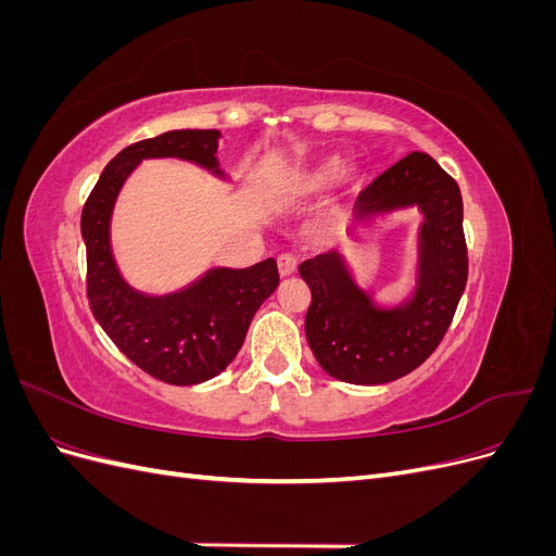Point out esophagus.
I'll return each mask as SVG.
<instances>
[{"instance_id": "obj_1", "label": "esophagus", "mask_w": 556, "mask_h": 556, "mask_svg": "<svg viewBox=\"0 0 556 556\" xmlns=\"http://www.w3.org/2000/svg\"><path fill=\"white\" fill-rule=\"evenodd\" d=\"M296 266H299V260L294 255H290V252H285V255L278 257V271L282 278L292 276L296 271Z\"/></svg>"}]
</instances>
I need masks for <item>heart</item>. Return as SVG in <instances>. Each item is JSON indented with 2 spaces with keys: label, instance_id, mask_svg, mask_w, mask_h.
Returning <instances> with one entry per match:
<instances>
[{
  "label": "heart",
  "instance_id": "1",
  "mask_svg": "<svg viewBox=\"0 0 556 556\" xmlns=\"http://www.w3.org/2000/svg\"><path fill=\"white\" fill-rule=\"evenodd\" d=\"M341 162L339 160H329V162H323V164H317V166H313L311 172H306V174H301L299 178H296V190L301 192V194H315V192H319V190H325V188H329V185L341 176Z\"/></svg>",
  "mask_w": 556,
  "mask_h": 556
}]
</instances>
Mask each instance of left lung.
Segmentation results:
<instances>
[{
	"label": "left lung",
	"mask_w": 556,
	"mask_h": 556,
	"mask_svg": "<svg viewBox=\"0 0 556 556\" xmlns=\"http://www.w3.org/2000/svg\"><path fill=\"white\" fill-rule=\"evenodd\" d=\"M417 204L425 213L415 299L403 308L371 304L336 252L299 266L313 301L306 339L325 371L352 384H384L408 376L441 345L468 280L464 201L459 185L427 153H410L359 192L357 213Z\"/></svg>",
	"instance_id": "left-lung-1"
}]
</instances>
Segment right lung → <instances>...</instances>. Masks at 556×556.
Masks as SVG:
<instances>
[{"instance_id":"right-lung-1","label":"right lung","mask_w":556,"mask_h":556,"mask_svg":"<svg viewBox=\"0 0 556 556\" xmlns=\"http://www.w3.org/2000/svg\"><path fill=\"white\" fill-rule=\"evenodd\" d=\"M217 129H176L121 150L99 176L80 215L90 311L127 359L169 384H199L239 355L257 308L278 288L276 260L250 268H213L169 296L134 292L111 255L109 220L125 178L146 157H180L217 169Z\"/></svg>"}]
</instances>
